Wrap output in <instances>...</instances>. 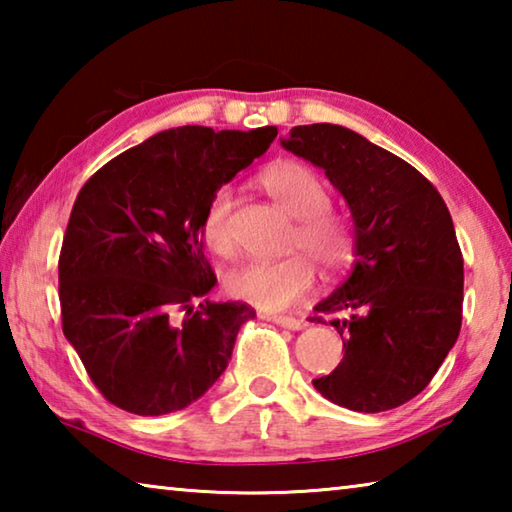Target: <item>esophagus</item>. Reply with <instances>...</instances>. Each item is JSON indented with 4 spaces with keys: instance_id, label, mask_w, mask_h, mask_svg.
Returning a JSON list of instances; mask_svg holds the SVG:
<instances>
[{
    "instance_id": "esophagus-1",
    "label": "esophagus",
    "mask_w": 512,
    "mask_h": 512,
    "mask_svg": "<svg viewBox=\"0 0 512 512\" xmlns=\"http://www.w3.org/2000/svg\"><path fill=\"white\" fill-rule=\"evenodd\" d=\"M262 318L273 320V323L282 325V327H289V329H302V327L307 325L305 320H302V318H296V316H280V314H275V316H262Z\"/></svg>"
}]
</instances>
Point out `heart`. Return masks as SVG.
Instances as JSON below:
<instances>
[{"label":"heart","mask_w":512,"mask_h":512,"mask_svg":"<svg viewBox=\"0 0 512 512\" xmlns=\"http://www.w3.org/2000/svg\"><path fill=\"white\" fill-rule=\"evenodd\" d=\"M262 187L296 223L287 237L291 255L277 262H250L228 275V291L235 298L262 309L296 305L316 282V267L327 275L343 273L354 259V230L348 216L329 205L325 178L298 160L275 162L262 173ZM205 246L221 259L237 255L232 230V189L219 187L207 201L201 221Z\"/></svg>","instance_id":"b5f03b06"}]
</instances>
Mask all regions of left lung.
Instances as JSON below:
<instances>
[{"instance_id": "obj_1", "label": "left lung", "mask_w": 512, "mask_h": 512, "mask_svg": "<svg viewBox=\"0 0 512 512\" xmlns=\"http://www.w3.org/2000/svg\"><path fill=\"white\" fill-rule=\"evenodd\" d=\"M282 146L325 169L357 232L352 275L311 318L343 339V359L316 391L381 413L427 388L461 332L463 253L443 196L391 151L334 124L293 126Z\"/></svg>"}]
</instances>
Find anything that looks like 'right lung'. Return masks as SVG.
Returning a JSON list of instances; mask_svg holds the SVG:
<instances>
[{
	"instance_id": "1",
	"label": "right lung",
	"mask_w": 512,
	"mask_h": 512,
	"mask_svg": "<svg viewBox=\"0 0 512 512\" xmlns=\"http://www.w3.org/2000/svg\"><path fill=\"white\" fill-rule=\"evenodd\" d=\"M275 137V126L171 128L119 153L81 187L58 257L60 318L110 404L135 415L180 411L228 366L255 309L205 298L216 275L201 221L216 189Z\"/></svg>"
}]
</instances>
